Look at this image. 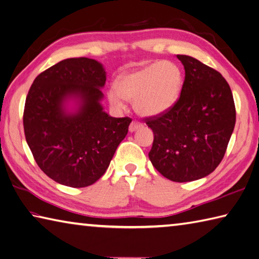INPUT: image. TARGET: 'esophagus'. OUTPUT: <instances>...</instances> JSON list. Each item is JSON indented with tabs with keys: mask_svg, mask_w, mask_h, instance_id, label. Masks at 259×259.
<instances>
[{
	"mask_svg": "<svg viewBox=\"0 0 259 259\" xmlns=\"http://www.w3.org/2000/svg\"><path fill=\"white\" fill-rule=\"evenodd\" d=\"M141 126H143V124L138 122V121H133V122H131L130 125H129V131H130V133H135L136 130L140 129Z\"/></svg>",
	"mask_w": 259,
	"mask_h": 259,
	"instance_id": "34e87169",
	"label": "esophagus"
}]
</instances>
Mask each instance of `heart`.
<instances>
[{
	"mask_svg": "<svg viewBox=\"0 0 259 259\" xmlns=\"http://www.w3.org/2000/svg\"><path fill=\"white\" fill-rule=\"evenodd\" d=\"M184 84L181 67L173 62H157L121 74L115 89L106 96L111 105L122 108L124 100L134 101V109L143 116L166 113L179 101Z\"/></svg>",
	"mask_w": 259,
	"mask_h": 259,
	"instance_id": "heart-1",
	"label": "heart"
}]
</instances>
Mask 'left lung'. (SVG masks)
Returning a JSON list of instances; mask_svg holds the SVG:
<instances>
[{"mask_svg": "<svg viewBox=\"0 0 259 259\" xmlns=\"http://www.w3.org/2000/svg\"><path fill=\"white\" fill-rule=\"evenodd\" d=\"M185 79L176 104L146 119L154 133L151 164L173 182L207 176L220 164L236 123L234 96L215 69L191 56L177 55Z\"/></svg>", "mask_w": 259, "mask_h": 259, "instance_id": "left-lung-1", "label": "left lung"}]
</instances>
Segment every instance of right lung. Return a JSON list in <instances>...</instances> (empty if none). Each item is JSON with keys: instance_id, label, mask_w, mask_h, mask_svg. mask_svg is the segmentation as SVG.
<instances>
[{"instance_id": "obj_1", "label": "right lung", "mask_w": 259, "mask_h": 259, "mask_svg": "<svg viewBox=\"0 0 259 259\" xmlns=\"http://www.w3.org/2000/svg\"><path fill=\"white\" fill-rule=\"evenodd\" d=\"M106 80L98 60L68 58L39 74L25 99V140L44 173L70 187L95 183L128 134L131 119L113 118L101 101Z\"/></svg>"}]
</instances>
